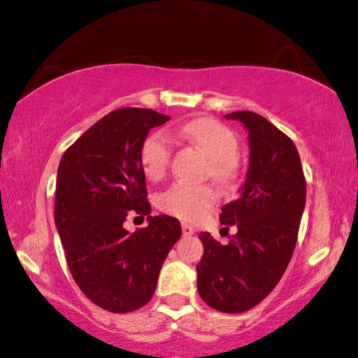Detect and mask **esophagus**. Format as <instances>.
<instances>
[{
	"label": "esophagus",
	"instance_id": "esophagus-1",
	"mask_svg": "<svg viewBox=\"0 0 358 358\" xmlns=\"http://www.w3.org/2000/svg\"><path fill=\"white\" fill-rule=\"evenodd\" d=\"M182 232H183V236H193L194 232H196V229H194L192 224H187V222H183L182 224Z\"/></svg>",
	"mask_w": 358,
	"mask_h": 358
}]
</instances>
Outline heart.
<instances>
[{
    "mask_svg": "<svg viewBox=\"0 0 358 358\" xmlns=\"http://www.w3.org/2000/svg\"><path fill=\"white\" fill-rule=\"evenodd\" d=\"M196 144L213 160L211 173L216 180L229 182L236 176L239 142L234 132L213 117H199L176 132ZM171 139L165 132H154L142 142L139 162L147 178L159 180L165 173L171 157ZM217 193L209 185L176 182L162 192L157 204L162 211L183 221H196L216 203Z\"/></svg>",
    "mask_w": 358,
    "mask_h": 358,
    "instance_id": "1",
    "label": "heart"
}]
</instances>
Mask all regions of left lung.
I'll list each match as a JSON object with an SVG mask.
<instances>
[{"mask_svg":"<svg viewBox=\"0 0 358 358\" xmlns=\"http://www.w3.org/2000/svg\"><path fill=\"white\" fill-rule=\"evenodd\" d=\"M249 132V170L239 198L221 208L224 229L237 227L227 245L201 232L198 293L222 313H244L271 293L292 260L306 204V180L296 145L252 111L226 114Z\"/></svg>","mask_w":358,"mask_h":358,"instance_id":"left-lung-1","label":"left lung"}]
</instances>
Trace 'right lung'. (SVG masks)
I'll use <instances>...</instances> for the list:
<instances>
[{
  "mask_svg": "<svg viewBox=\"0 0 358 358\" xmlns=\"http://www.w3.org/2000/svg\"><path fill=\"white\" fill-rule=\"evenodd\" d=\"M169 116L144 108L106 114L75 141L57 171L55 226L85 296L111 313L136 311L154 296L162 265L182 236L176 217L150 216L142 142ZM127 213L148 217L136 233Z\"/></svg>",
  "mask_w": 358,
  "mask_h": 358,
  "instance_id": "obj_1",
  "label": "right lung"
}]
</instances>
